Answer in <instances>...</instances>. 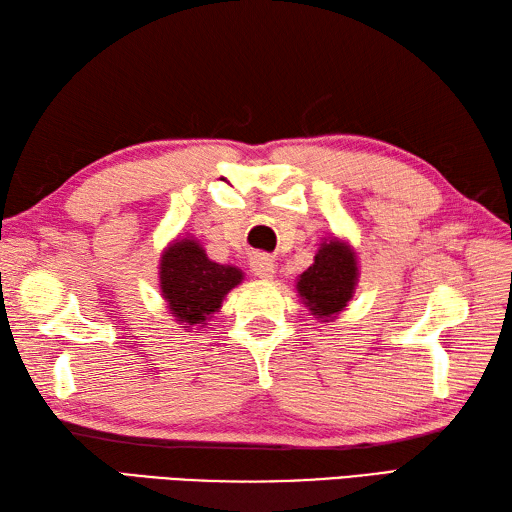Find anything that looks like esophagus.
Wrapping results in <instances>:
<instances>
[{
	"mask_svg": "<svg viewBox=\"0 0 512 512\" xmlns=\"http://www.w3.org/2000/svg\"><path fill=\"white\" fill-rule=\"evenodd\" d=\"M250 270L259 277V279H273L275 275V259L264 253H257L250 257Z\"/></svg>",
	"mask_w": 512,
	"mask_h": 512,
	"instance_id": "34e87169",
	"label": "esophagus"
}]
</instances>
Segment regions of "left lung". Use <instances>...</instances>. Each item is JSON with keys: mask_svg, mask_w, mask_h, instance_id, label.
I'll use <instances>...</instances> for the list:
<instances>
[{"mask_svg": "<svg viewBox=\"0 0 512 512\" xmlns=\"http://www.w3.org/2000/svg\"><path fill=\"white\" fill-rule=\"evenodd\" d=\"M358 268L356 257L339 239L321 244L314 264L297 281L299 295L314 317L330 319L339 314L354 295Z\"/></svg>", "mask_w": 512, "mask_h": 512, "instance_id": "8db88e82", "label": "left lung"}]
</instances>
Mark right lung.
Instances as JSON below:
<instances>
[{
  "label": "right lung",
  "mask_w": 512,
  "mask_h": 512,
  "mask_svg": "<svg viewBox=\"0 0 512 512\" xmlns=\"http://www.w3.org/2000/svg\"><path fill=\"white\" fill-rule=\"evenodd\" d=\"M242 281V270L211 262L202 246L182 239L169 246L160 262V288L173 317L184 328L200 325L222 306L224 295Z\"/></svg>",
  "instance_id": "obj_1"
}]
</instances>
